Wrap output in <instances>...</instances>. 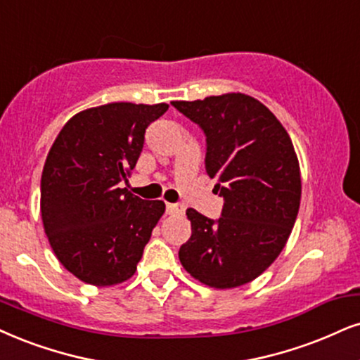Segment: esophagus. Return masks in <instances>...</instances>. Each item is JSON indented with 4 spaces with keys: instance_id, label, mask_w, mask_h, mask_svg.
I'll use <instances>...</instances> for the list:
<instances>
[{
    "instance_id": "1",
    "label": "esophagus",
    "mask_w": 360,
    "mask_h": 360,
    "mask_svg": "<svg viewBox=\"0 0 360 360\" xmlns=\"http://www.w3.org/2000/svg\"><path fill=\"white\" fill-rule=\"evenodd\" d=\"M185 212V208L179 205V203H167V214L168 215H181Z\"/></svg>"
}]
</instances>
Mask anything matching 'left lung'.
I'll return each mask as SVG.
<instances>
[{
    "mask_svg": "<svg viewBox=\"0 0 360 360\" xmlns=\"http://www.w3.org/2000/svg\"><path fill=\"white\" fill-rule=\"evenodd\" d=\"M172 105L205 133L207 175L225 200L219 220L188 208L192 237L179 259L208 287H240L274 264L295 224L302 180L294 145L277 117L245 93Z\"/></svg>",
    "mask_w": 360,
    "mask_h": 360,
    "instance_id": "left-lung-1",
    "label": "left lung"
}]
</instances>
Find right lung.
<instances>
[{
  "mask_svg": "<svg viewBox=\"0 0 360 360\" xmlns=\"http://www.w3.org/2000/svg\"><path fill=\"white\" fill-rule=\"evenodd\" d=\"M167 103L118 101L83 110L66 122L41 173V219L61 265L82 282L117 285L136 270L165 212L120 188L136 165L145 130Z\"/></svg>",
  "mask_w": 360,
  "mask_h": 360,
  "instance_id": "add662e5",
  "label": "right lung"
}]
</instances>
